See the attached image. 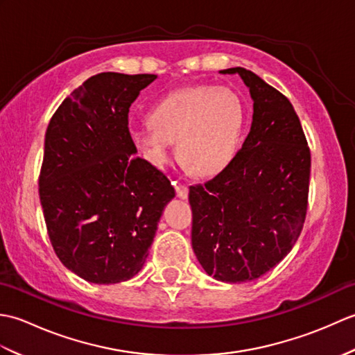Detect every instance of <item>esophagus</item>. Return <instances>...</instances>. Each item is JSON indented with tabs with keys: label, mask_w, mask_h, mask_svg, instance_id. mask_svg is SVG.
Wrapping results in <instances>:
<instances>
[{
	"label": "esophagus",
	"mask_w": 355,
	"mask_h": 355,
	"mask_svg": "<svg viewBox=\"0 0 355 355\" xmlns=\"http://www.w3.org/2000/svg\"><path fill=\"white\" fill-rule=\"evenodd\" d=\"M173 186H175V192H177V197L178 198H187V195H189V189H187L186 184H182V183H173Z\"/></svg>",
	"instance_id": "obj_1"
}]
</instances>
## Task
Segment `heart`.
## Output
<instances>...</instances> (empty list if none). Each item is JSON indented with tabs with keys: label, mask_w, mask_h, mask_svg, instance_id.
<instances>
[{
	"label": "heart",
	"mask_w": 355,
	"mask_h": 355,
	"mask_svg": "<svg viewBox=\"0 0 355 355\" xmlns=\"http://www.w3.org/2000/svg\"><path fill=\"white\" fill-rule=\"evenodd\" d=\"M149 126L134 134L135 146L155 168L178 157L193 175L214 177L235 160L243 137L245 110L225 87H187L168 94L149 111Z\"/></svg>",
	"instance_id": "b5f03b06"
}]
</instances>
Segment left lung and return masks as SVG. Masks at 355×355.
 I'll return each mask as SVG.
<instances>
[{"instance_id":"1","label":"left lung","mask_w":355,"mask_h":355,"mask_svg":"<svg viewBox=\"0 0 355 355\" xmlns=\"http://www.w3.org/2000/svg\"><path fill=\"white\" fill-rule=\"evenodd\" d=\"M253 120L229 168L189 187L192 248L209 276L241 284L266 275L291 252L302 232L311 154L293 105L243 67Z\"/></svg>"}]
</instances>
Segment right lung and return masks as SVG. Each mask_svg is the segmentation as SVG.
I'll list each match as a JSON object with an SVG mask.
<instances>
[{"mask_svg": "<svg viewBox=\"0 0 355 355\" xmlns=\"http://www.w3.org/2000/svg\"><path fill=\"white\" fill-rule=\"evenodd\" d=\"M155 74L101 73L53 114L44 141L40 198L64 266L93 284L128 281L145 266L158 221L175 191L135 155L131 103Z\"/></svg>", "mask_w": 355, "mask_h": 355, "instance_id": "add662e5", "label": "right lung"}]
</instances>
